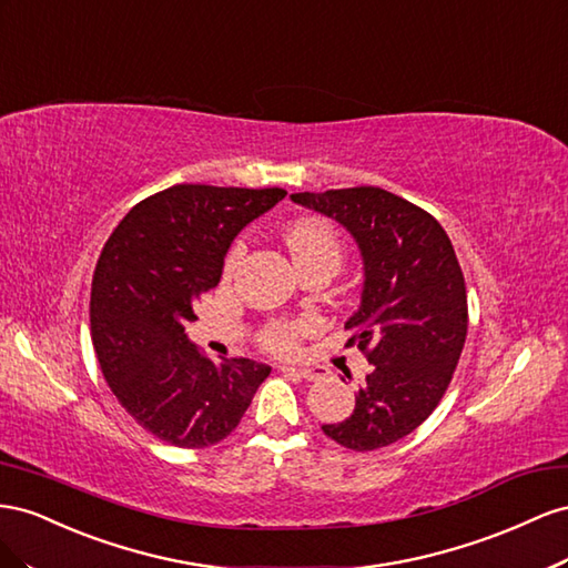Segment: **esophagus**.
Returning a JSON list of instances; mask_svg holds the SVG:
<instances>
[{
    "label": "esophagus",
    "mask_w": 568,
    "mask_h": 568,
    "mask_svg": "<svg viewBox=\"0 0 568 568\" xmlns=\"http://www.w3.org/2000/svg\"><path fill=\"white\" fill-rule=\"evenodd\" d=\"M281 371H287V374H295L304 381L321 378V368H316V366H281Z\"/></svg>",
    "instance_id": "1"
}]
</instances>
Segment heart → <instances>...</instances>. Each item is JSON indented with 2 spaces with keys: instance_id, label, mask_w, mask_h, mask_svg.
Instances as JSON below:
<instances>
[{
  "instance_id": "heart-1",
  "label": "heart",
  "mask_w": 568,
  "mask_h": 568,
  "mask_svg": "<svg viewBox=\"0 0 568 568\" xmlns=\"http://www.w3.org/2000/svg\"><path fill=\"white\" fill-rule=\"evenodd\" d=\"M285 247L290 250V256L297 268L310 266L316 262H331L339 266V258H343V247H339V240L333 231V225L323 219L310 216V219H297L285 229ZM242 254V242L233 245L225 258V268H233ZM306 331V326H290V323H278V326H271L264 333V347L273 352H287L293 349L297 337Z\"/></svg>"
}]
</instances>
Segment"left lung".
I'll return each mask as SVG.
<instances>
[{
	"instance_id": "left-lung-1",
	"label": "left lung",
	"mask_w": 568,
	"mask_h": 568,
	"mask_svg": "<svg viewBox=\"0 0 568 568\" xmlns=\"http://www.w3.org/2000/svg\"><path fill=\"white\" fill-rule=\"evenodd\" d=\"M290 197L347 229L364 264L359 310L345 328L374 368L354 412L321 428L354 452L393 445L433 414L459 364L468 310L455 247L428 212L381 187Z\"/></svg>"
}]
</instances>
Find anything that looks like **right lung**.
I'll return each mask as SVG.
<instances>
[{
  "label": "right lung",
  "instance_id": "1",
  "mask_svg": "<svg viewBox=\"0 0 568 568\" xmlns=\"http://www.w3.org/2000/svg\"><path fill=\"white\" fill-rule=\"evenodd\" d=\"M281 187L173 185L135 204L111 233L92 278L90 326L102 374L138 424L175 447L229 437L271 366L214 364L185 326L247 223L285 197Z\"/></svg>",
  "mask_w": 568,
  "mask_h": 568
}]
</instances>
